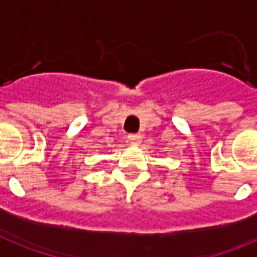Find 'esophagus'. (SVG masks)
I'll return each mask as SVG.
<instances>
[{
  "label": "esophagus",
  "mask_w": 257,
  "mask_h": 257,
  "mask_svg": "<svg viewBox=\"0 0 257 257\" xmlns=\"http://www.w3.org/2000/svg\"><path fill=\"white\" fill-rule=\"evenodd\" d=\"M142 139H143V137H142L141 134H130V135H128V141H130V143L134 144V146H139Z\"/></svg>",
  "instance_id": "1"
}]
</instances>
